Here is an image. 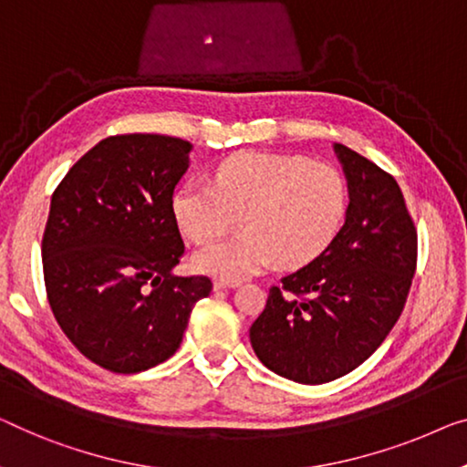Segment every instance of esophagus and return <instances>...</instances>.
<instances>
[{
    "instance_id": "1",
    "label": "esophagus",
    "mask_w": 467,
    "mask_h": 467,
    "mask_svg": "<svg viewBox=\"0 0 467 467\" xmlns=\"http://www.w3.org/2000/svg\"><path fill=\"white\" fill-rule=\"evenodd\" d=\"M239 281H228V278H215L213 281V289H234L239 287Z\"/></svg>"
}]
</instances>
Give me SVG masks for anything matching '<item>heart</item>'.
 Masks as SVG:
<instances>
[{
	"label": "heart",
	"mask_w": 467,
	"mask_h": 467,
	"mask_svg": "<svg viewBox=\"0 0 467 467\" xmlns=\"http://www.w3.org/2000/svg\"><path fill=\"white\" fill-rule=\"evenodd\" d=\"M171 210L194 243L226 233L241 215V233L192 255L199 273L239 281L273 262L300 268L321 255L344 222L348 186L337 170L306 157L239 152L220 163L213 186H180Z\"/></svg>",
	"instance_id": "heart-1"
}]
</instances>
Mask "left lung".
Segmentation results:
<instances>
[{"label": "left lung", "mask_w": 467, "mask_h": 467, "mask_svg": "<svg viewBox=\"0 0 467 467\" xmlns=\"http://www.w3.org/2000/svg\"><path fill=\"white\" fill-rule=\"evenodd\" d=\"M348 182L344 226L308 266L281 278L249 329L264 367L297 384H327L363 365L405 308L417 231L396 180L333 144Z\"/></svg>", "instance_id": "left-lung-1"}]
</instances>
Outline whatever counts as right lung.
I'll list each match as a JSON object with an SVG mask.
<instances>
[{
  "mask_svg": "<svg viewBox=\"0 0 467 467\" xmlns=\"http://www.w3.org/2000/svg\"><path fill=\"white\" fill-rule=\"evenodd\" d=\"M192 144L161 134L104 138L52 194L41 241L47 302L92 363L140 373L182 344L207 276H176L184 243L173 189Z\"/></svg>",
  "mask_w": 467,
  "mask_h": 467,
  "instance_id": "obj_1",
  "label": "right lung"
}]
</instances>
